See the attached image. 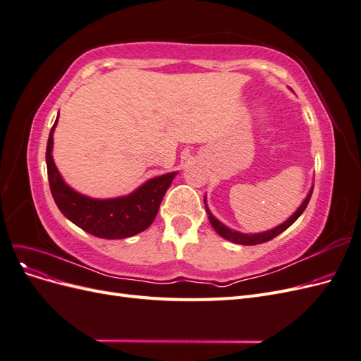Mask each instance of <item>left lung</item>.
<instances>
[{"mask_svg":"<svg viewBox=\"0 0 361 361\" xmlns=\"http://www.w3.org/2000/svg\"><path fill=\"white\" fill-rule=\"evenodd\" d=\"M312 192H313V188L309 191L307 197L304 199V202L301 203V206L298 207L297 211L293 212V215H290V218H288V220L274 227L271 228V231H267V232H262V233H241V232H236V231H232V228H228L227 226H224L221 221H218L216 218L211 214L209 207H207L206 204V197H204V207H206V212H207V218H209V221L212 224V227L215 228V232L223 236L224 239H227V241H232L235 244H241V245H256V244H264L267 241H271L272 238H276L277 235H280L281 232H285L286 228L289 226H292L295 221H297V218L304 212L305 207H307L309 202H310V197H312Z\"/></svg>","mask_w":361,"mask_h":361,"instance_id":"obj_1","label":"left lung"}]
</instances>
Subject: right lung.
I'll list each match as a JSON object with an SVG mask.
<instances>
[{"mask_svg": "<svg viewBox=\"0 0 361 361\" xmlns=\"http://www.w3.org/2000/svg\"><path fill=\"white\" fill-rule=\"evenodd\" d=\"M59 120V116H57ZM54 123L47 145V167L49 188L61 214L87 233L104 239H123L134 236L154 223L164 194L178 171L149 179L123 197L92 199L76 192L63 180L52 159Z\"/></svg>", "mask_w": 361, "mask_h": 361, "instance_id": "1", "label": "right lung"}]
</instances>
